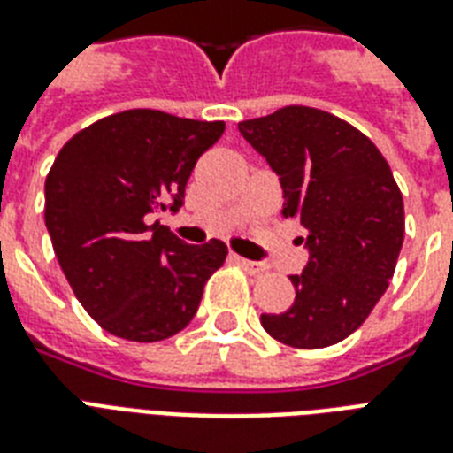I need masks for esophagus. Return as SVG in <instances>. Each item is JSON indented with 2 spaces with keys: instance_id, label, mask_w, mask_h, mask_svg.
<instances>
[{
  "instance_id": "1",
  "label": "esophagus",
  "mask_w": 453,
  "mask_h": 453,
  "mask_svg": "<svg viewBox=\"0 0 453 453\" xmlns=\"http://www.w3.org/2000/svg\"><path fill=\"white\" fill-rule=\"evenodd\" d=\"M234 261L240 263L242 268L247 270L249 275H263L265 273V265H261V263H256V261H249V258H240V256H234Z\"/></svg>"
}]
</instances>
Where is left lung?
I'll return each instance as SVG.
<instances>
[{
	"label": "left lung",
	"instance_id": "1",
	"mask_svg": "<svg viewBox=\"0 0 453 453\" xmlns=\"http://www.w3.org/2000/svg\"><path fill=\"white\" fill-rule=\"evenodd\" d=\"M280 178L287 219L308 230L296 298L263 329L291 348H326L362 326L386 294L404 240V202L386 157L343 119L305 105L240 122ZM303 242V240H301Z\"/></svg>",
	"mask_w": 453,
	"mask_h": 453
}]
</instances>
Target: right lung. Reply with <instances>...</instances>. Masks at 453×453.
Listing matches in <instances>:
<instances>
[{
	"mask_svg": "<svg viewBox=\"0 0 453 453\" xmlns=\"http://www.w3.org/2000/svg\"><path fill=\"white\" fill-rule=\"evenodd\" d=\"M226 131L159 110H127L74 134L44 185V220L77 301L112 336L152 343L185 329L220 240L185 244L155 211L176 213L195 164Z\"/></svg>",
	"mask_w": 453,
	"mask_h": 453,
	"instance_id": "right-lung-1",
	"label": "right lung"
}]
</instances>
